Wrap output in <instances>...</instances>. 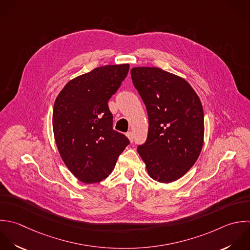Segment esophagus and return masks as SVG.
<instances>
[{"mask_svg": "<svg viewBox=\"0 0 250 250\" xmlns=\"http://www.w3.org/2000/svg\"><path fill=\"white\" fill-rule=\"evenodd\" d=\"M126 137L128 138V140H129L130 142L133 141V133H132L131 131H128V132L126 133Z\"/></svg>", "mask_w": 250, "mask_h": 250, "instance_id": "1", "label": "esophagus"}]
</instances>
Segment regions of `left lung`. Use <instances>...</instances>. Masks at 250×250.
I'll return each instance as SVG.
<instances>
[{
  "mask_svg": "<svg viewBox=\"0 0 250 250\" xmlns=\"http://www.w3.org/2000/svg\"><path fill=\"white\" fill-rule=\"evenodd\" d=\"M132 83L149 118L146 142L137 148L149 176L170 183L185 175L204 145L201 100L183 78L158 67H134Z\"/></svg>",
  "mask_w": 250,
  "mask_h": 250,
  "instance_id": "obj_1",
  "label": "left lung"
}]
</instances>
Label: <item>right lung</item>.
Listing matches in <instances>:
<instances>
[{"mask_svg":"<svg viewBox=\"0 0 250 250\" xmlns=\"http://www.w3.org/2000/svg\"><path fill=\"white\" fill-rule=\"evenodd\" d=\"M129 64L105 65L69 81L52 112L57 150L71 173L85 184L109 176L129 144L113 129L108 101L125 79Z\"/></svg>","mask_w":250,"mask_h":250,"instance_id":"1","label":"right lung"}]
</instances>
